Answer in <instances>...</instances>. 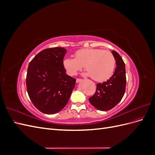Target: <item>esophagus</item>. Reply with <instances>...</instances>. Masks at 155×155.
<instances>
[{
	"label": "esophagus",
	"mask_w": 155,
	"mask_h": 155,
	"mask_svg": "<svg viewBox=\"0 0 155 155\" xmlns=\"http://www.w3.org/2000/svg\"><path fill=\"white\" fill-rule=\"evenodd\" d=\"M82 81V79H76V83H79V82H81Z\"/></svg>",
	"instance_id": "1"
}]
</instances>
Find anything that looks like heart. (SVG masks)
<instances>
[{
	"mask_svg": "<svg viewBox=\"0 0 155 155\" xmlns=\"http://www.w3.org/2000/svg\"><path fill=\"white\" fill-rule=\"evenodd\" d=\"M64 68L72 76L85 67L86 76H91L96 81L107 80L113 74L116 60L110 51L99 48H84L75 53V58L67 57L63 61Z\"/></svg>",
	"mask_w": 155,
	"mask_h": 155,
	"instance_id": "heart-1",
	"label": "heart"
}]
</instances>
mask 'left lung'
<instances>
[{
  "mask_svg": "<svg viewBox=\"0 0 155 155\" xmlns=\"http://www.w3.org/2000/svg\"><path fill=\"white\" fill-rule=\"evenodd\" d=\"M116 60V68L113 75L107 81L97 83L96 91L89 101L96 109L106 111L114 107L122 99L126 87L125 67L118 53L112 50Z\"/></svg>",
  "mask_w": 155,
  "mask_h": 155,
  "instance_id": "1",
  "label": "left lung"
}]
</instances>
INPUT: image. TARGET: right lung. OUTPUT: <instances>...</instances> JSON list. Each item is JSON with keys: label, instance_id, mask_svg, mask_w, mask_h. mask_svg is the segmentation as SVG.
Wrapping results in <instances>:
<instances>
[{"label": "right lung", "instance_id": "obj_1", "mask_svg": "<svg viewBox=\"0 0 155 155\" xmlns=\"http://www.w3.org/2000/svg\"><path fill=\"white\" fill-rule=\"evenodd\" d=\"M67 50L45 49L28 65L26 76L28 94L33 104L45 114H53L67 104L76 79L66 74L63 59Z\"/></svg>", "mask_w": 155, "mask_h": 155}]
</instances>
